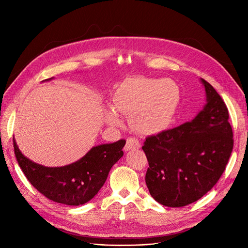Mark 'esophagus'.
Wrapping results in <instances>:
<instances>
[{
    "instance_id": "1",
    "label": "esophagus",
    "mask_w": 248,
    "mask_h": 248,
    "mask_svg": "<svg viewBox=\"0 0 248 248\" xmlns=\"http://www.w3.org/2000/svg\"><path fill=\"white\" fill-rule=\"evenodd\" d=\"M140 148V141L134 139V138H128L127 139V143H125L124 146V151H130V150H136Z\"/></svg>"
}]
</instances>
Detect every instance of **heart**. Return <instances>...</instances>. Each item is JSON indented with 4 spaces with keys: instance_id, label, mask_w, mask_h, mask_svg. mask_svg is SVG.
Instances as JSON below:
<instances>
[{
    "instance_id": "heart-1",
    "label": "heart",
    "mask_w": 248,
    "mask_h": 248,
    "mask_svg": "<svg viewBox=\"0 0 248 248\" xmlns=\"http://www.w3.org/2000/svg\"><path fill=\"white\" fill-rule=\"evenodd\" d=\"M180 101V88L170 78L129 77L115 89L114 108H108L104 118L110 127L123 124L120 115L129 116L131 128L143 135L165 131L173 119Z\"/></svg>"
}]
</instances>
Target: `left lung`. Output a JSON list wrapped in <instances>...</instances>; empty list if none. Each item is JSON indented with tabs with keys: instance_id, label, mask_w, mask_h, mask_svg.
I'll use <instances>...</instances> for the list:
<instances>
[{
	"instance_id": "obj_1",
	"label": "left lung",
	"mask_w": 248,
	"mask_h": 248,
	"mask_svg": "<svg viewBox=\"0 0 248 248\" xmlns=\"http://www.w3.org/2000/svg\"><path fill=\"white\" fill-rule=\"evenodd\" d=\"M205 103L195 118L146 139V184L157 202L170 208L197 202L224 172L233 148L223 99L203 78Z\"/></svg>"
}]
</instances>
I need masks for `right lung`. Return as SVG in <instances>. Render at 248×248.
Listing matches in <instances>:
<instances>
[{
  "instance_id": "1",
  "label": "right lung",
  "mask_w": 248,
  "mask_h": 248,
  "mask_svg": "<svg viewBox=\"0 0 248 248\" xmlns=\"http://www.w3.org/2000/svg\"><path fill=\"white\" fill-rule=\"evenodd\" d=\"M124 140L98 145L69 165L46 167L23 155L14 139L16 157L31 186L50 200L67 205L84 204L96 196L110 168L124 155Z\"/></svg>"
}]
</instances>
